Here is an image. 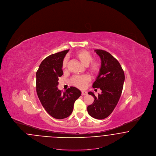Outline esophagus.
<instances>
[{
    "label": "esophagus",
    "instance_id": "obj_1",
    "mask_svg": "<svg viewBox=\"0 0 156 156\" xmlns=\"http://www.w3.org/2000/svg\"><path fill=\"white\" fill-rule=\"evenodd\" d=\"M82 95H87L88 94L87 91H82L81 92Z\"/></svg>",
    "mask_w": 156,
    "mask_h": 156
}]
</instances>
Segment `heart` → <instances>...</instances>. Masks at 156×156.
Here are the masks:
<instances>
[{
  "label": "heart",
  "instance_id": "1",
  "mask_svg": "<svg viewBox=\"0 0 156 156\" xmlns=\"http://www.w3.org/2000/svg\"><path fill=\"white\" fill-rule=\"evenodd\" d=\"M75 56L79 59L82 64L85 66L88 65V69L92 74H98L101 69V64L98 59H92V56L90 52L87 50H81L76 52ZM68 59L64 58L62 62V68H66L67 66ZM90 78L88 75L74 76L71 79V82L75 86L83 88L85 87L87 83L90 81Z\"/></svg>",
  "mask_w": 156,
  "mask_h": 156
}]
</instances>
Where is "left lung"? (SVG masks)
Here are the masks:
<instances>
[{
	"mask_svg": "<svg viewBox=\"0 0 156 156\" xmlns=\"http://www.w3.org/2000/svg\"><path fill=\"white\" fill-rule=\"evenodd\" d=\"M95 51L101 58V67L92 87L101 89L102 92L97 97L93 92H88L95 100L87 107V111L92 118L104 119L111 114L118 104L123 87L125 74L119 61L110 53L102 50Z\"/></svg>",
	"mask_w": 156,
	"mask_h": 156,
	"instance_id": "8db88e82",
	"label": "left lung"
}]
</instances>
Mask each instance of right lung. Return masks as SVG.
Masks as SVG:
<instances>
[{
	"label": "right lung",
	"mask_w": 156,
	"mask_h": 156,
	"mask_svg": "<svg viewBox=\"0 0 156 156\" xmlns=\"http://www.w3.org/2000/svg\"><path fill=\"white\" fill-rule=\"evenodd\" d=\"M69 50L53 54L40 64L36 73V91L45 110L54 118L62 119L73 111L75 101L81 96L74 87L62 93L58 89V78L63 75L62 62Z\"/></svg>",
	"instance_id": "1"
}]
</instances>
